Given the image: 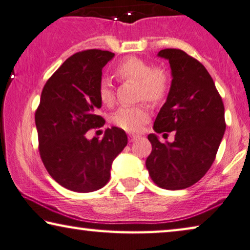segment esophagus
<instances>
[{
    "mask_svg": "<svg viewBox=\"0 0 250 250\" xmlns=\"http://www.w3.org/2000/svg\"><path fill=\"white\" fill-rule=\"evenodd\" d=\"M140 135H137V134H129L128 135V139H129V142H135L140 139Z\"/></svg>",
    "mask_w": 250,
    "mask_h": 250,
    "instance_id": "obj_1",
    "label": "esophagus"
}]
</instances>
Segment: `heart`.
Returning a JSON list of instances; mask_svg holds the SVG:
<instances>
[{"label":"heart","instance_id":"obj_1","mask_svg":"<svg viewBox=\"0 0 250 250\" xmlns=\"http://www.w3.org/2000/svg\"><path fill=\"white\" fill-rule=\"evenodd\" d=\"M116 77L123 81L139 82V96L151 103H158L167 95L169 75L162 66H152L147 61L129 56L123 60L115 68ZM98 96L104 106H113L115 92L107 80L99 83ZM149 111L144 106H125L119 108L114 115V123L127 132H139L149 121Z\"/></svg>","mask_w":250,"mask_h":250}]
</instances>
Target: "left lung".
<instances>
[{
	"mask_svg": "<svg viewBox=\"0 0 250 250\" xmlns=\"http://www.w3.org/2000/svg\"><path fill=\"white\" fill-rule=\"evenodd\" d=\"M158 56L169 61L172 81L153 129L164 137L173 132L175 141L162 143L149 134L152 151L146 166L159 187L184 189L197 183L214 161L226 131L224 106L203 64L176 48L162 49Z\"/></svg>",
	"mask_w": 250,
	"mask_h": 250,
	"instance_id": "1",
	"label": "left lung"
}]
</instances>
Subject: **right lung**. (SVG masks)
Instances as JSON below:
<instances>
[{
    "label": "right lung",
    "instance_id": "obj_1",
    "mask_svg": "<svg viewBox=\"0 0 250 250\" xmlns=\"http://www.w3.org/2000/svg\"><path fill=\"white\" fill-rule=\"evenodd\" d=\"M115 56L108 50L88 49L65 61L42 89L35 122L39 153L52 178L66 189L89 193L110 178L114 159L127 146L122 128H107L101 140L86 139L89 129L104 119L98 96L103 67Z\"/></svg>",
    "mask_w": 250,
    "mask_h": 250
}]
</instances>
